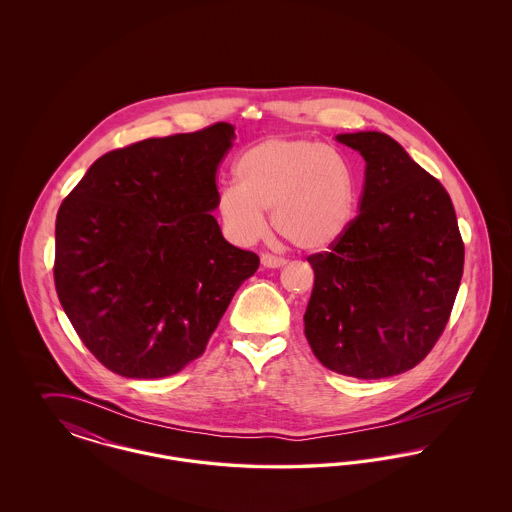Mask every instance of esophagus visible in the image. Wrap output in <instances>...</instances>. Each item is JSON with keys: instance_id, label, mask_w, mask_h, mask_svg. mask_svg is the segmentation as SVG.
Listing matches in <instances>:
<instances>
[{"instance_id": "esophagus-1", "label": "esophagus", "mask_w": 512, "mask_h": 512, "mask_svg": "<svg viewBox=\"0 0 512 512\" xmlns=\"http://www.w3.org/2000/svg\"><path fill=\"white\" fill-rule=\"evenodd\" d=\"M261 265L265 268H280L286 265V259L276 257V255H270V253H263V255H261Z\"/></svg>"}]
</instances>
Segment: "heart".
Segmentation results:
<instances>
[{"label":"heart","mask_w":512,"mask_h":512,"mask_svg":"<svg viewBox=\"0 0 512 512\" xmlns=\"http://www.w3.org/2000/svg\"><path fill=\"white\" fill-rule=\"evenodd\" d=\"M236 184L217 195L224 232L253 245L274 230L309 253L340 242L357 215L359 188L351 163L338 149L309 138H270L249 147L234 167Z\"/></svg>","instance_id":"1"}]
</instances>
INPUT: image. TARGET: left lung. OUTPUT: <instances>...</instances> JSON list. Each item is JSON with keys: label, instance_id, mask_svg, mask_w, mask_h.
<instances>
[{"label": "left lung", "instance_id": "obj_1", "mask_svg": "<svg viewBox=\"0 0 512 512\" xmlns=\"http://www.w3.org/2000/svg\"><path fill=\"white\" fill-rule=\"evenodd\" d=\"M365 159L359 215L307 261L305 336L326 368L363 380L411 370L436 345L461 286L464 244L451 197L382 132L338 134Z\"/></svg>", "mask_w": 512, "mask_h": 512}]
</instances>
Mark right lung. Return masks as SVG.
I'll return each mask as SVG.
<instances>
[{"label": "right lung", "instance_id": "obj_1", "mask_svg": "<svg viewBox=\"0 0 512 512\" xmlns=\"http://www.w3.org/2000/svg\"><path fill=\"white\" fill-rule=\"evenodd\" d=\"M236 134L217 122L105 153L59 207L55 290L99 363L165 378L203 355L259 268L222 238L217 169Z\"/></svg>", "mask_w": 512, "mask_h": 512}]
</instances>
